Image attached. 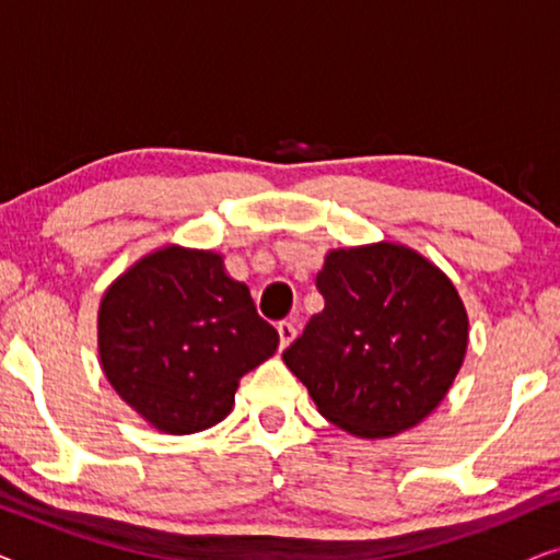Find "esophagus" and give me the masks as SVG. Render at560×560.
I'll return each mask as SVG.
<instances>
[{"mask_svg":"<svg viewBox=\"0 0 560 560\" xmlns=\"http://www.w3.org/2000/svg\"><path fill=\"white\" fill-rule=\"evenodd\" d=\"M278 334H280V349H288L295 339L298 328H295L293 320H282V324H278Z\"/></svg>","mask_w":560,"mask_h":560,"instance_id":"34e87169","label":"esophagus"}]
</instances>
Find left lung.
<instances>
[{
  "instance_id": "left-lung-1",
  "label": "left lung",
  "mask_w": 560,
  "mask_h": 560,
  "mask_svg": "<svg viewBox=\"0 0 560 560\" xmlns=\"http://www.w3.org/2000/svg\"><path fill=\"white\" fill-rule=\"evenodd\" d=\"M324 311L282 351L326 420L393 439L439 408L469 343L448 275L397 242L331 249L316 275Z\"/></svg>"
}]
</instances>
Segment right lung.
<instances>
[{
    "mask_svg": "<svg viewBox=\"0 0 560 560\" xmlns=\"http://www.w3.org/2000/svg\"><path fill=\"white\" fill-rule=\"evenodd\" d=\"M280 336L211 249L167 244L119 275L98 305V362L160 433L188 435L232 412L240 380Z\"/></svg>",
    "mask_w": 560,
    "mask_h": 560,
    "instance_id": "obj_1",
    "label": "right lung"
}]
</instances>
